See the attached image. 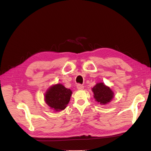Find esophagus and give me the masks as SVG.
I'll return each mask as SVG.
<instances>
[{
	"mask_svg": "<svg viewBox=\"0 0 151 151\" xmlns=\"http://www.w3.org/2000/svg\"><path fill=\"white\" fill-rule=\"evenodd\" d=\"M84 88V87L83 85H81V84H77V88L78 89H79V90L83 89Z\"/></svg>",
	"mask_w": 151,
	"mask_h": 151,
	"instance_id": "34e87169",
	"label": "esophagus"
}]
</instances>
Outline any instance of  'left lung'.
Returning a JSON list of instances; mask_svg holds the SVG:
<instances>
[{"label": "left lung", "mask_w": 151, "mask_h": 151, "mask_svg": "<svg viewBox=\"0 0 151 151\" xmlns=\"http://www.w3.org/2000/svg\"><path fill=\"white\" fill-rule=\"evenodd\" d=\"M92 91L96 101L102 105L110 102L114 96L112 90L103 83H97L92 88Z\"/></svg>", "instance_id": "left-lung-1"}]
</instances>
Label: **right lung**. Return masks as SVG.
<instances>
[{
	"label": "right lung",
	"instance_id": "obj_1",
	"mask_svg": "<svg viewBox=\"0 0 151 151\" xmlns=\"http://www.w3.org/2000/svg\"><path fill=\"white\" fill-rule=\"evenodd\" d=\"M72 91L61 84L50 87L45 94V100L48 106L56 111L64 109L69 103Z\"/></svg>",
	"mask_w": 151,
	"mask_h": 151
}]
</instances>
